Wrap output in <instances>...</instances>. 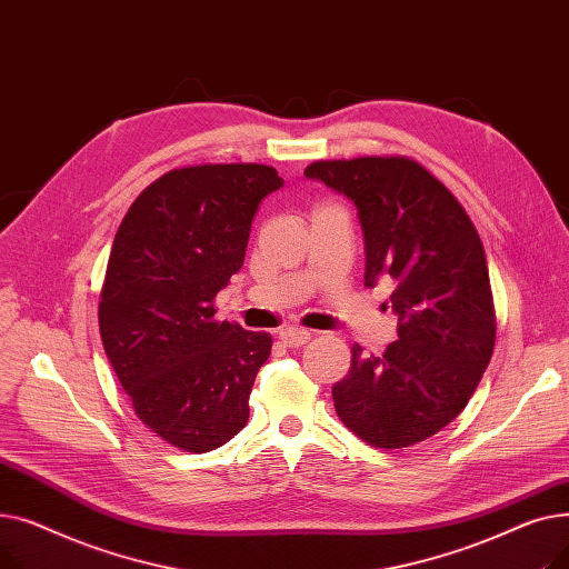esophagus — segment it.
Returning a JSON list of instances; mask_svg holds the SVG:
<instances>
[{
  "instance_id": "1",
  "label": "esophagus",
  "mask_w": 569,
  "mask_h": 569,
  "mask_svg": "<svg viewBox=\"0 0 569 569\" xmlns=\"http://www.w3.org/2000/svg\"><path fill=\"white\" fill-rule=\"evenodd\" d=\"M281 341L288 346V348H300L305 343L311 341V332L309 330H302V327H286V330H281Z\"/></svg>"
}]
</instances>
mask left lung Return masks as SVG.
Listing matches in <instances>:
<instances>
[{
    "label": "left lung",
    "mask_w": 569,
    "mask_h": 569,
    "mask_svg": "<svg viewBox=\"0 0 569 569\" xmlns=\"http://www.w3.org/2000/svg\"><path fill=\"white\" fill-rule=\"evenodd\" d=\"M307 177L348 196L365 230V286L395 281L399 339L382 355L352 346L332 387L339 420L380 450L450 425L491 362L496 309L482 239L455 193L410 157L313 161Z\"/></svg>",
    "instance_id": "8db88e82"
}]
</instances>
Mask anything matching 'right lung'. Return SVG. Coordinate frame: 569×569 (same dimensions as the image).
Here are the masks:
<instances>
[{"instance_id":"add662e5","label":"right lung","mask_w":569,"mask_h":569,"mask_svg":"<svg viewBox=\"0 0 569 569\" xmlns=\"http://www.w3.org/2000/svg\"><path fill=\"white\" fill-rule=\"evenodd\" d=\"M272 166L202 163L154 179L114 234L99 300L108 360L138 420L184 452L217 450L247 427L272 335L217 320L214 297L244 264Z\"/></svg>"}]
</instances>
